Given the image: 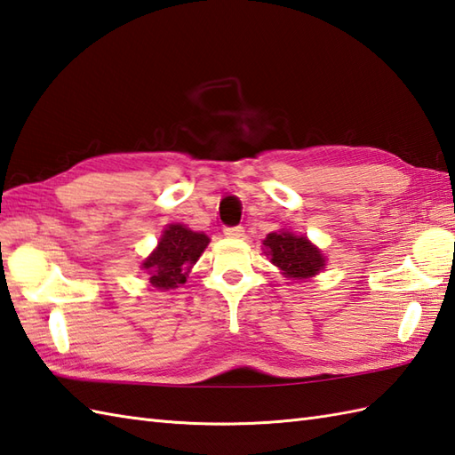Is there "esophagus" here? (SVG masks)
I'll list each match as a JSON object with an SVG mask.
<instances>
[{
  "instance_id": "1",
  "label": "esophagus",
  "mask_w": 455,
  "mask_h": 455,
  "mask_svg": "<svg viewBox=\"0 0 455 455\" xmlns=\"http://www.w3.org/2000/svg\"><path fill=\"white\" fill-rule=\"evenodd\" d=\"M224 235L231 237V239L243 237L245 235V228L243 226H228V228H224Z\"/></svg>"
}]
</instances>
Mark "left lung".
Segmentation results:
<instances>
[{"instance_id": "1", "label": "left lung", "mask_w": 455, "mask_h": 455, "mask_svg": "<svg viewBox=\"0 0 455 455\" xmlns=\"http://www.w3.org/2000/svg\"><path fill=\"white\" fill-rule=\"evenodd\" d=\"M267 255H270L272 265L284 270L288 278H309L325 265L321 251L311 245L306 237H298L290 231H280V234H268L265 239Z\"/></svg>"}]
</instances>
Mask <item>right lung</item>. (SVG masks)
<instances>
[{
	"label": "right lung",
	"instance_id": "right-lung-1",
	"mask_svg": "<svg viewBox=\"0 0 455 455\" xmlns=\"http://www.w3.org/2000/svg\"><path fill=\"white\" fill-rule=\"evenodd\" d=\"M208 241L204 234H196L180 224L169 226L161 235L157 249L144 260L151 286L169 290L185 284L188 270L206 249Z\"/></svg>",
	"mask_w": 455,
	"mask_h": 455
}]
</instances>
